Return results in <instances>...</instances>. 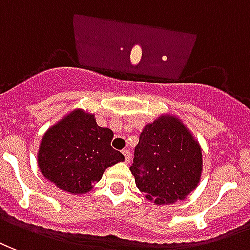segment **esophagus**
<instances>
[{
  "label": "esophagus",
  "mask_w": 250,
  "mask_h": 250,
  "mask_svg": "<svg viewBox=\"0 0 250 250\" xmlns=\"http://www.w3.org/2000/svg\"><path fill=\"white\" fill-rule=\"evenodd\" d=\"M123 154H124V157H125V161H126V163H129V161H130V158H132L130 150H129V149H124Z\"/></svg>",
  "instance_id": "34e87169"
}]
</instances>
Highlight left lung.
<instances>
[{"label": "left lung", "instance_id": "1", "mask_svg": "<svg viewBox=\"0 0 250 250\" xmlns=\"http://www.w3.org/2000/svg\"><path fill=\"white\" fill-rule=\"evenodd\" d=\"M201 170V147L178 118L163 116L144 127L130 172L147 200H184L197 188Z\"/></svg>", "mask_w": 250, "mask_h": 250}]
</instances>
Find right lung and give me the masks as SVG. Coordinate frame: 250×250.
<instances>
[{
  "mask_svg": "<svg viewBox=\"0 0 250 250\" xmlns=\"http://www.w3.org/2000/svg\"><path fill=\"white\" fill-rule=\"evenodd\" d=\"M113 132L93 114L74 110L49 129L38 150V167L49 181L72 194H83L114 164L124 161L110 145Z\"/></svg>",
  "mask_w": 250,
  "mask_h": 250,
  "instance_id": "obj_1",
  "label": "right lung"
}]
</instances>
